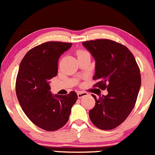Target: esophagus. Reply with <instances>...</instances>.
Returning <instances> with one entry per match:
<instances>
[{
    "mask_svg": "<svg viewBox=\"0 0 155 155\" xmlns=\"http://www.w3.org/2000/svg\"><path fill=\"white\" fill-rule=\"evenodd\" d=\"M88 95V93H87V92H83V91H79L78 93V96L79 99H81V98L84 97V96H86Z\"/></svg>",
    "mask_w": 155,
    "mask_h": 155,
    "instance_id": "34e87169",
    "label": "esophagus"
}]
</instances>
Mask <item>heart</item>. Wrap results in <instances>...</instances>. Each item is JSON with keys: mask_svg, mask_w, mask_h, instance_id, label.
Returning a JSON list of instances; mask_svg holds the SVG:
<instances>
[{"mask_svg": "<svg viewBox=\"0 0 155 155\" xmlns=\"http://www.w3.org/2000/svg\"><path fill=\"white\" fill-rule=\"evenodd\" d=\"M87 53V51H85V50H78L77 52V55H81V54H83V53Z\"/></svg>", "mask_w": 155, "mask_h": 155, "instance_id": "1", "label": "heart"}]
</instances>
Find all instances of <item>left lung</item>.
<instances>
[{
	"instance_id": "left-lung-1",
	"label": "left lung",
	"mask_w": 155,
	"mask_h": 155,
	"mask_svg": "<svg viewBox=\"0 0 155 155\" xmlns=\"http://www.w3.org/2000/svg\"><path fill=\"white\" fill-rule=\"evenodd\" d=\"M96 60L93 87L107 89L108 95L96 99L89 111L99 129L113 130L121 124L133 109L141 86V74L134 56L126 46L108 39L83 42Z\"/></svg>"
}]
</instances>
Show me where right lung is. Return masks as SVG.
<instances>
[{
    "label": "right lung",
    "instance_id": "1",
    "mask_svg": "<svg viewBox=\"0 0 155 155\" xmlns=\"http://www.w3.org/2000/svg\"><path fill=\"white\" fill-rule=\"evenodd\" d=\"M71 43L48 41L31 49L19 65L16 93L29 120L47 131L60 129L68 122L71 107L78 99L74 91L53 96L50 80L57 75L58 61Z\"/></svg>",
    "mask_w": 155,
    "mask_h": 155
}]
</instances>
